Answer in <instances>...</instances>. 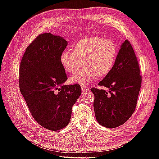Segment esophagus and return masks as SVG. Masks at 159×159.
I'll return each instance as SVG.
<instances>
[{"label":"esophagus","mask_w":159,"mask_h":159,"mask_svg":"<svg viewBox=\"0 0 159 159\" xmlns=\"http://www.w3.org/2000/svg\"><path fill=\"white\" fill-rule=\"evenodd\" d=\"M81 89H82V91H83V92H87V91L89 90V88H87V87H86L85 86H84V85H81Z\"/></svg>","instance_id":"obj_1"}]
</instances>
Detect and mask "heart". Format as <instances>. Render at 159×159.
Instances as JSON below:
<instances>
[{
  "mask_svg": "<svg viewBox=\"0 0 159 159\" xmlns=\"http://www.w3.org/2000/svg\"><path fill=\"white\" fill-rule=\"evenodd\" d=\"M117 55V48L113 42L92 37L76 43L72 50H64L60 61L66 72L70 74L76 73L84 64L85 67L71 77L70 81L85 85L97 76H107L113 68Z\"/></svg>",
  "mask_w": 159,
  "mask_h": 159,
  "instance_id": "heart-1",
  "label": "heart"
}]
</instances>
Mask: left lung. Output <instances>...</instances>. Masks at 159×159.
Masks as SVG:
<instances>
[{"label": "left lung", "instance_id": "left-lung-1", "mask_svg": "<svg viewBox=\"0 0 159 159\" xmlns=\"http://www.w3.org/2000/svg\"><path fill=\"white\" fill-rule=\"evenodd\" d=\"M141 85L137 57L128 40L120 46L110 73L98 83L109 92L91 89L95 99L93 109L98 122L113 128L124 124L135 110Z\"/></svg>", "mask_w": 159, "mask_h": 159}]
</instances>
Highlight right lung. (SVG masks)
<instances>
[{
	"instance_id": "obj_1",
	"label": "right lung",
	"mask_w": 159,
	"mask_h": 159,
	"mask_svg": "<svg viewBox=\"0 0 159 159\" xmlns=\"http://www.w3.org/2000/svg\"><path fill=\"white\" fill-rule=\"evenodd\" d=\"M67 45L61 37L43 33L26 48L20 62V92L35 120L50 130L68 124L72 106L81 94L78 84L63 85L67 77L60 57Z\"/></svg>"
}]
</instances>
